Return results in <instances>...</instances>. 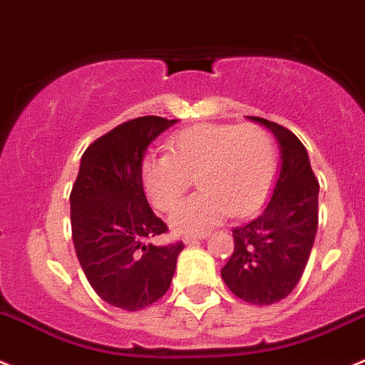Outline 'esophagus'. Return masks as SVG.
<instances>
[{
  "mask_svg": "<svg viewBox=\"0 0 365 365\" xmlns=\"http://www.w3.org/2000/svg\"><path fill=\"white\" fill-rule=\"evenodd\" d=\"M205 233H197V235H185L183 237V242L185 244H194L196 242V240H203L205 239Z\"/></svg>",
  "mask_w": 365,
  "mask_h": 365,
  "instance_id": "esophagus-1",
  "label": "esophagus"
}]
</instances>
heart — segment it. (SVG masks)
Wrapping results in <instances>:
<instances>
[{
  "label": "heart",
  "mask_w": 365,
  "mask_h": 365,
  "mask_svg": "<svg viewBox=\"0 0 365 365\" xmlns=\"http://www.w3.org/2000/svg\"><path fill=\"white\" fill-rule=\"evenodd\" d=\"M171 155H148L140 178L151 203L169 212L198 176L202 190L169 217L178 233H200L230 214L262 207L277 173V150L258 125H197L176 133Z\"/></svg>",
  "instance_id": "b5f03b06"
}]
</instances>
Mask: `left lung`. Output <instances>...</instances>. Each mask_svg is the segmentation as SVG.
Listing matches in <instances>:
<instances>
[{
  "label": "left lung",
  "instance_id": "8db88e82",
  "mask_svg": "<svg viewBox=\"0 0 365 365\" xmlns=\"http://www.w3.org/2000/svg\"><path fill=\"white\" fill-rule=\"evenodd\" d=\"M265 126L280 144L282 168L262 214L233 228V253L221 269L230 291L246 303L272 305L298 285L317 232L319 182L302 140L284 126L247 118Z\"/></svg>",
  "mask_w": 365,
  "mask_h": 365
}]
</instances>
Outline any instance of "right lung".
<instances>
[{
	"mask_svg": "<svg viewBox=\"0 0 365 365\" xmlns=\"http://www.w3.org/2000/svg\"><path fill=\"white\" fill-rule=\"evenodd\" d=\"M178 119L144 115L115 126L81 155L71 190V230L91 287L118 309L143 310L168 292L183 242L155 246L168 226L140 178L148 146Z\"/></svg>",
	"mask_w": 365,
	"mask_h": 365,
	"instance_id": "obj_1",
	"label": "right lung"
}]
</instances>
